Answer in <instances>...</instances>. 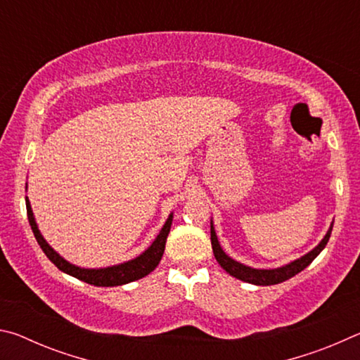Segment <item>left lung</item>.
Returning <instances> with one entry per match:
<instances>
[{"instance_id": "obj_1", "label": "left lung", "mask_w": 360, "mask_h": 360, "mask_svg": "<svg viewBox=\"0 0 360 360\" xmlns=\"http://www.w3.org/2000/svg\"><path fill=\"white\" fill-rule=\"evenodd\" d=\"M332 227H333V222L330 224V229L327 230L326 236L321 240L319 245L314 249H311L308 254L302 255L300 259L290 262V264H288V265L270 268V270L251 268V266L243 265V264H240V262H236L231 257H229V255L224 252L221 245H219V240H217V235L214 230V224H212V221H211V246H212V252H214V257L219 262V265H221L224 270L229 273V275H231L236 279H241V281H245V283L255 284V285H273V284L288 281L289 278L295 276L297 273H300L309 264H311V262L321 254L322 249L326 248L328 238H330Z\"/></svg>"}]
</instances>
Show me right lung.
I'll return each instance as SVG.
<instances>
[{"mask_svg": "<svg viewBox=\"0 0 360 360\" xmlns=\"http://www.w3.org/2000/svg\"><path fill=\"white\" fill-rule=\"evenodd\" d=\"M25 203H27L28 221H30V225H32L34 238L49 257V260H51L58 270L66 273V275L75 276L84 283L98 285V288H112V285H122V284L136 281V279L148 276L152 270H155V266L162 259L163 251H165L167 236L169 233V229H172V222H173V212H172V214L168 216L165 225L162 227L160 233L157 235L154 243H152V245L146 249L143 254H139L135 259L124 262V264H119V265L106 266V268H81L77 265L70 264L68 260H65L62 255L49 246V243L44 240V236L41 235L38 224L34 221L32 205H30V200L27 197H25Z\"/></svg>", "mask_w": 360, "mask_h": 360, "instance_id": "obj_1", "label": "right lung"}]
</instances>
